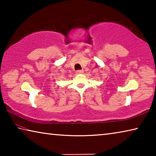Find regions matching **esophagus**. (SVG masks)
I'll use <instances>...</instances> for the list:
<instances>
[{"label":"esophagus","instance_id":"1","mask_svg":"<svg viewBox=\"0 0 156 156\" xmlns=\"http://www.w3.org/2000/svg\"><path fill=\"white\" fill-rule=\"evenodd\" d=\"M76 74H82V73H83V70H78L76 71Z\"/></svg>","mask_w":156,"mask_h":156}]
</instances>
